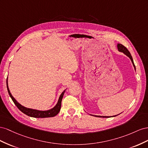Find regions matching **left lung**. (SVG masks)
<instances>
[{"label": "left lung", "instance_id": "obj_1", "mask_svg": "<svg viewBox=\"0 0 148 148\" xmlns=\"http://www.w3.org/2000/svg\"><path fill=\"white\" fill-rule=\"evenodd\" d=\"M117 49H118V51H119L121 52V53H123V54H125L126 56H127L130 60L131 61H132V64L133 65V67L134 68V70L135 71H136V67H135V65L134 64V62H133V58L132 56V55H131V54L130 53L129 51L127 49V48H126V47H125V46L123 45H122L121 44H120V43H118L117 44ZM119 115H120V114H119ZM115 115V116H99V115H93L94 116H97V117H101V118H108V117H113V116H116L117 115Z\"/></svg>", "mask_w": 148, "mask_h": 148}]
</instances>
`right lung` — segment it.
Listing matches in <instances>:
<instances>
[{"instance_id":"right-lung-1","label":"right lung","mask_w":148,"mask_h":148,"mask_svg":"<svg viewBox=\"0 0 148 148\" xmlns=\"http://www.w3.org/2000/svg\"><path fill=\"white\" fill-rule=\"evenodd\" d=\"M7 90L8 92V94H9L10 97H11L12 100H13L14 103L16 105L17 108L20 110L25 113V115H27L31 117H34V118H48V117H53L54 116H56L58 115V113L60 112L61 107V101L63 97V95L64 94V92L66 91L65 89L64 91H63L61 94L60 95V97H59L58 101L57 103L56 104L55 106L53 107L52 108H51L49 110H36V109H33V108H29L25 107L23 105L19 103L17 101L15 100V99L12 96V94L10 92L9 88H8V77L7 79Z\"/></svg>"}]
</instances>
